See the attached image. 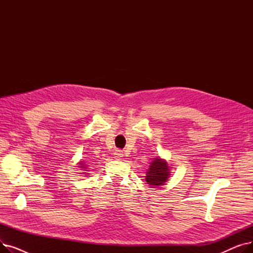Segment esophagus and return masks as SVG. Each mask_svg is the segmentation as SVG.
I'll use <instances>...</instances> for the list:
<instances>
[{
	"instance_id": "esophagus-1",
	"label": "esophagus",
	"mask_w": 253,
	"mask_h": 253,
	"mask_svg": "<svg viewBox=\"0 0 253 253\" xmlns=\"http://www.w3.org/2000/svg\"><path fill=\"white\" fill-rule=\"evenodd\" d=\"M114 155H115V158L118 159V160H121V159H122L123 156H124V154H123V152H122L121 150H117Z\"/></svg>"
}]
</instances>
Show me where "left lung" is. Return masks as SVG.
<instances>
[{
	"mask_svg": "<svg viewBox=\"0 0 253 253\" xmlns=\"http://www.w3.org/2000/svg\"><path fill=\"white\" fill-rule=\"evenodd\" d=\"M170 171L167 165V162L160 158H157L151 163L150 168L147 172V176H145V181L152 187H158V185H162L168 180Z\"/></svg>",
	"mask_w": 253,
	"mask_h": 253,
	"instance_id": "obj_1",
	"label": "left lung"
}]
</instances>
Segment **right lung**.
<instances>
[{
	"mask_svg": "<svg viewBox=\"0 0 253 253\" xmlns=\"http://www.w3.org/2000/svg\"><path fill=\"white\" fill-rule=\"evenodd\" d=\"M80 165H81V166H80V167H81V168H83V169H85V165H84V163L83 162H81V163H79Z\"/></svg>",
	"mask_w": 253,
	"mask_h": 253,
	"instance_id": "obj_1",
	"label": "right lung"
}]
</instances>
